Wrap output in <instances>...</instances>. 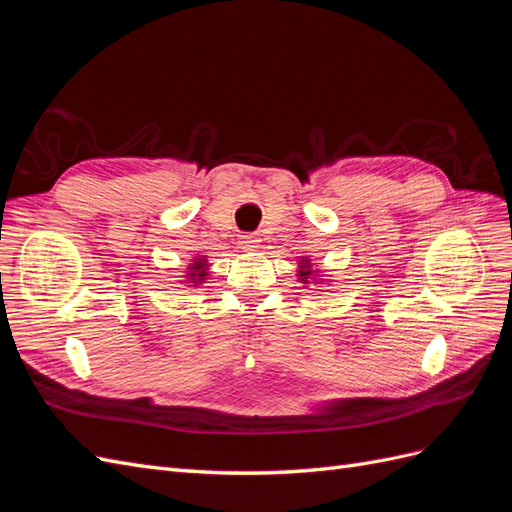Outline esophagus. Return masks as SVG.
Segmentation results:
<instances>
[{
    "mask_svg": "<svg viewBox=\"0 0 512 512\" xmlns=\"http://www.w3.org/2000/svg\"><path fill=\"white\" fill-rule=\"evenodd\" d=\"M239 243H241L243 250H254V247H258V239L252 235V232H247V235H243Z\"/></svg>",
    "mask_w": 512,
    "mask_h": 512,
    "instance_id": "obj_1",
    "label": "esophagus"
}]
</instances>
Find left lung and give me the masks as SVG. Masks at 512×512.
I'll use <instances>...</instances> for the list:
<instances>
[{
    "label": "left lung",
    "mask_w": 512,
    "mask_h": 512,
    "mask_svg": "<svg viewBox=\"0 0 512 512\" xmlns=\"http://www.w3.org/2000/svg\"><path fill=\"white\" fill-rule=\"evenodd\" d=\"M301 265L305 267V265H307V262H301ZM301 275H309V271H301Z\"/></svg>",
    "instance_id": "left-lung-1"
}]
</instances>
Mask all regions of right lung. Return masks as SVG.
Listing matches in <instances>:
<instances>
[{"label":"right lung","mask_w":512,"mask_h":512,"mask_svg":"<svg viewBox=\"0 0 512 512\" xmlns=\"http://www.w3.org/2000/svg\"><path fill=\"white\" fill-rule=\"evenodd\" d=\"M194 271L190 273V277H194V282H200V280H196V277H203L205 273H203V260H196V265L192 267Z\"/></svg>","instance_id":"add662e5"}]
</instances>
